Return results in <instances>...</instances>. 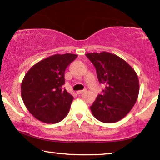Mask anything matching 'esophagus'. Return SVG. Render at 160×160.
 <instances>
[{
  "instance_id": "esophagus-1",
  "label": "esophagus",
  "mask_w": 160,
  "mask_h": 160,
  "mask_svg": "<svg viewBox=\"0 0 160 160\" xmlns=\"http://www.w3.org/2000/svg\"><path fill=\"white\" fill-rule=\"evenodd\" d=\"M86 91V90H78V91H77L76 92H77V94H82V93H83L84 92H85Z\"/></svg>"
}]
</instances>
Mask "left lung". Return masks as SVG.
I'll list each match as a JSON object with an SVG mask.
<instances>
[{
  "label": "left lung",
  "instance_id": "obj_1",
  "mask_svg": "<svg viewBox=\"0 0 160 160\" xmlns=\"http://www.w3.org/2000/svg\"><path fill=\"white\" fill-rule=\"evenodd\" d=\"M93 63L100 83L105 85L90 107L97 120L117 122L128 114L137 101L139 80L134 69L119 56L106 51L85 54Z\"/></svg>",
  "mask_w": 160,
  "mask_h": 160
}]
</instances>
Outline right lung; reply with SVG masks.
Listing matches in <instances>:
<instances>
[{
  "label": "right lung",
  "instance_id": "add662e5",
  "mask_svg": "<svg viewBox=\"0 0 160 160\" xmlns=\"http://www.w3.org/2000/svg\"><path fill=\"white\" fill-rule=\"evenodd\" d=\"M78 57L55 54L34 65L21 84V96L28 110L38 120L56 123L69 112L73 97L63 89L65 70Z\"/></svg>",
  "mask_w": 160,
  "mask_h": 160
}]
</instances>
